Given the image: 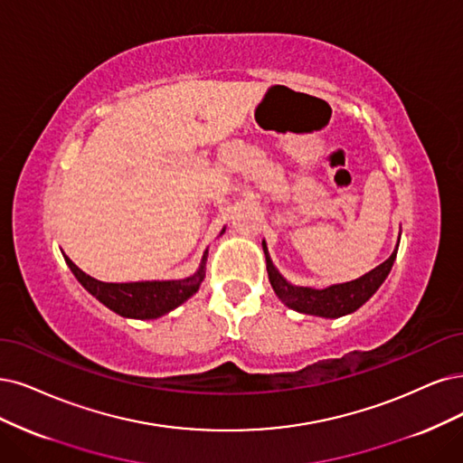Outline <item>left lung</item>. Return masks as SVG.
<instances>
[{
  "label": "left lung",
  "instance_id": "8db88e82",
  "mask_svg": "<svg viewBox=\"0 0 463 463\" xmlns=\"http://www.w3.org/2000/svg\"><path fill=\"white\" fill-rule=\"evenodd\" d=\"M397 250H399V244H397L395 251L391 253L389 260H385L382 265L366 272V275L361 279L344 282V284H334V286H328L324 289H317V288L289 284L280 275L279 269L272 265V261L269 258V251H267V244L263 241L269 280H270L272 289H275V294L279 296V299L284 305H288L289 309H294L298 313L324 317V318H339L344 315L354 313L358 307H363L375 294V289H378L383 284V280L387 279L389 270L392 267V261H395V258H397Z\"/></svg>",
  "mask_w": 463,
  "mask_h": 463
}]
</instances>
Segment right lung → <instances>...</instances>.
<instances>
[{"instance_id": "right-lung-1", "label": "right lung", "mask_w": 463, "mask_h": 463, "mask_svg": "<svg viewBox=\"0 0 463 463\" xmlns=\"http://www.w3.org/2000/svg\"><path fill=\"white\" fill-rule=\"evenodd\" d=\"M208 258V250L203 251L200 269L193 277L183 280H152V282H100L90 275H85L71 260L64 255L66 265L71 267L78 282L97 298L102 305H107L110 311L126 318H141L150 320L158 318L175 307L184 303L188 298L198 292L203 280V265Z\"/></svg>"}]
</instances>
